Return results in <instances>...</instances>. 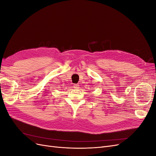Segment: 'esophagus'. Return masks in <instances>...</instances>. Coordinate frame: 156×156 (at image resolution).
Wrapping results in <instances>:
<instances>
[{
  "mask_svg": "<svg viewBox=\"0 0 156 156\" xmlns=\"http://www.w3.org/2000/svg\"><path fill=\"white\" fill-rule=\"evenodd\" d=\"M73 88H75V89H77V88H79V85L78 84H75L74 85H73Z\"/></svg>",
  "mask_w": 156,
  "mask_h": 156,
  "instance_id": "1",
  "label": "esophagus"
}]
</instances>
